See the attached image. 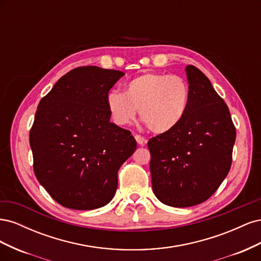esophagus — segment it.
Here are the masks:
<instances>
[{
    "instance_id": "obj_1",
    "label": "esophagus",
    "mask_w": 261,
    "mask_h": 261,
    "mask_svg": "<svg viewBox=\"0 0 261 261\" xmlns=\"http://www.w3.org/2000/svg\"><path fill=\"white\" fill-rule=\"evenodd\" d=\"M135 139L137 141V144L140 146H145L147 144V139L140 135H135Z\"/></svg>"
}]
</instances>
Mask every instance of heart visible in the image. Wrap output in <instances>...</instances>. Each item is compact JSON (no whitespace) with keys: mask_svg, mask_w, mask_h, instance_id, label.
<instances>
[{"mask_svg":"<svg viewBox=\"0 0 261 261\" xmlns=\"http://www.w3.org/2000/svg\"><path fill=\"white\" fill-rule=\"evenodd\" d=\"M191 90L183 77L144 73L125 85V91L111 90L107 96L109 113L115 124L125 126L140 118L154 134L174 129L185 117Z\"/></svg>","mask_w":261,"mask_h":261,"instance_id":"1","label":"heart"}]
</instances>
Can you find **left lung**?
Returning <instances> with one entry per match:
<instances>
[{
    "mask_svg": "<svg viewBox=\"0 0 261 261\" xmlns=\"http://www.w3.org/2000/svg\"><path fill=\"white\" fill-rule=\"evenodd\" d=\"M191 90L187 113L178 126L148 141L152 191L171 207L206 201L226 177L236 132L228 108L208 77L185 68Z\"/></svg>",
    "mask_w": 261,
    "mask_h": 261,
    "instance_id": "obj_1",
    "label": "left lung"
}]
</instances>
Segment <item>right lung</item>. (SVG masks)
<instances>
[{"label": "right lung", "instance_id": "add662e5", "mask_svg": "<svg viewBox=\"0 0 261 261\" xmlns=\"http://www.w3.org/2000/svg\"><path fill=\"white\" fill-rule=\"evenodd\" d=\"M124 75L75 68L38 106L29 135L35 174L62 206L93 210L113 199L118 169L137 147L129 130L110 121L107 107L110 89Z\"/></svg>", "mask_w": 261, "mask_h": 261}]
</instances>
